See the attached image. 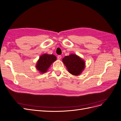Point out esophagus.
<instances>
[{
	"mask_svg": "<svg viewBox=\"0 0 121 121\" xmlns=\"http://www.w3.org/2000/svg\"><path fill=\"white\" fill-rule=\"evenodd\" d=\"M61 56L59 55V56H57V59H58V60H60L61 59Z\"/></svg>",
	"mask_w": 121,
	"mask_h": 121,
	"instance_id": "obj_1",
	"label": "esophagus"
}]
</instances>
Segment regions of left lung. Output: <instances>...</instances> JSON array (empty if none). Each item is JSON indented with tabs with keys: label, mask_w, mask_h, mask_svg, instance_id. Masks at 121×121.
<instances>
[{
	"label": "left lung",
	"mask_w": 121,
	"mask_h": 121,
	"mask_svg": "<svg viewBox=\"0 0 121 121\" xmlns=\"http://www.w3.org/2000/svg\"><path fill=\"white\" fill-rule=\"evenodd\" d=\"M68 72L73 76L80 75L85 68V61L76 54L65 56L62 60Z\"/></svg>",
	"instance_id": "left-lung-1"
}]
</instances>
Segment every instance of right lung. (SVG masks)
Returning a JSON list of instances; mask_svg holds the SVG:
<instances>
[{"mask_svg":"<svg viewBox=\"0 0 121 121\" xmlns=\"http://www.w3.org/2000/svg\"><path fill=\"white\" fill-rule=\"evenodd\" d=\"M56 60V57L53 55L43 54L40 56L36 64V68L40 73H46L50 66Z\"/></svg>","mask_w":121,"mask_h":121,"instance_id":"right-lung-1","label":"right lung"}]
</instances>
